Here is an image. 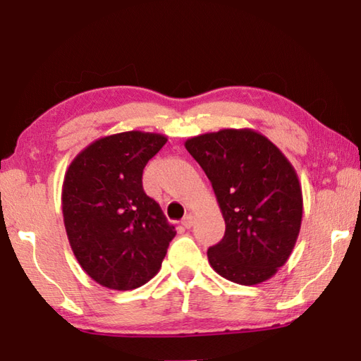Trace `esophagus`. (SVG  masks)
Instances as JSON below:
<instances>
[{"label": "esophagus", "mask_w": 361, "mask_h": 361, "mask_svg": "<svg viewBox=\"0 0 361 361\" xmlns=\"http://www.w3.org/2000/svg\"><path fill=\"white\" fill-rule=\"evenodd\" d=\"M181 224L183 226H185V228H191V226L194 224V215H192V213L191 212H189V213H186V215H185V218H183V221H181Z\"/></svg>", "instance_id": "obj_1"}]
</instances>
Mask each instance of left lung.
Returning a JSON list of instances; mask_svg holds the SVG:
<instances>
[{
  "instance_id": "8db88e82",
  "label": "left lung",
  "mask_w": 361,
  "mask_h": 361,
  "mask_svg": "<svg viewBox=\"0 0 361 361\" xmlns=\"http://www.w3.org/2000/svg\"><path fill=\"white\" fill-rule=\"evenodd\" d=\"M209 176L226 232L209 248L210 266L240 285L276 276L295 248L302 191L295 167L271 140L252 129H223L186 140Z\"/></svg>"
}]
</instances>
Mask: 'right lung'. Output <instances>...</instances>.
<instances>
[{
  "instance_id": "1",
  "label": "right lung",
  "mask_w": 361,
  "mask_h": 361,
  "mask_svg": "<svg viewBox=\"0 0 361 361\" xmlns=\"http://www.w3.org/2000/svg\"><path fill=\"white\" fill-rule=\"evenodd\" d=\"M166 143L161 133H114L90 143L66 170V235L85 274L106 288L149 282L176 234L142 183L145 166Z\"/></svg>"
}]
</instances>
